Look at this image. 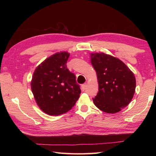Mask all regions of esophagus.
<instances>
[{
    "label": "esophagus",
    "mask_w": 156,
    "mask_h": 156,
    "mask_svg": "<svg viewBox=\"0 0 156 156\" xmlns=\"http://www.w3.org/2000/svg\"><path fill=\"white\" fill-rule=\"evenodd\" d=\"M86 87H87V83H84V84H82V85H81V89H82L83 91H84V90H85Z\"/></svg>",
    "instance_id": "esophagus-1"
}]
</instances>
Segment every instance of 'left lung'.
<instances>
[{
	"instance_id": "obj_1",
	"label": "left lung",
	"mask_w": 156,
	"mask_h": 156,
	"mask_svg": "<svg viewBox=\"0 0 156 156\" xmlns=\"http://www.w3.org/2000/svg\"><path fill=\"white\" fill-rule=\"evenodd\" d=\"M90 57L99 84V91L92 98L94 105L107 113L120 111L134 96V74L122 61L109 55L96 53Z\"/></svg>"
}]
</instances>
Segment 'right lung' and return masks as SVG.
Segmentation results:
<instances>
[{
    "mask_svg": "<svg viewBox=\"0 0 156 156\" xmlns=\"http://www.w3.org/2000/svg\"><path fill=\"white\" fill-rule=\"evenodd\" d=\"M69 56L67 52L52 55L33 73L30 84L35 100L41 110L51 116L72 109L81 92L75 74L67 68Z\"/></svg>",
    "mask_w": 156,
    "mask_h": 156,
    "instance_id": "add662e5",
    "label": "right lung"
}]
</instances>
